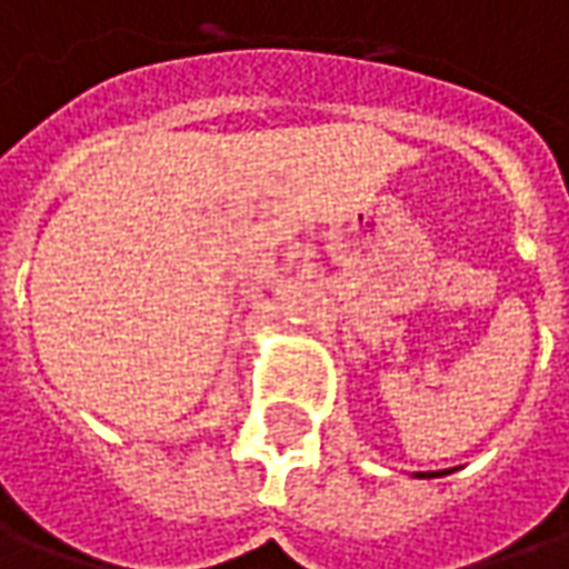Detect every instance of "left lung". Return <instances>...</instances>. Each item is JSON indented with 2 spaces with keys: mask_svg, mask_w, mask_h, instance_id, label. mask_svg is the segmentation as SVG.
Returning a JSON list of instances; mask_svg holds the SVG:
<instances>
[{
  "mask_svg": "<svg viewBox=\"0 0 569 569\" xmlns=\"http://www.w3.org/2000/svg\"><path fill=\"white\" fill-rule=\"evenodd\" d=\"M440 471H418V478H437Z\"/></svg>",
  "mask_w": 569,
  "mask_h": 569,
  "instance_id": "1",
  "label": "left lung"
}]
</instances>
